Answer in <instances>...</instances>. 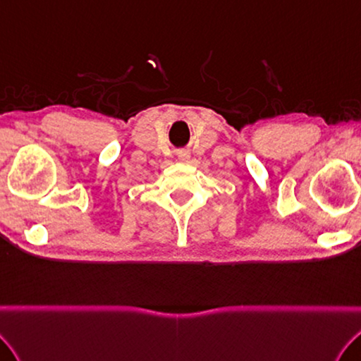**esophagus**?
Instances as JSON below:
<instances>
[{"label":"esophagus","mask_w":361,"mask_h":361,"mask_svg":"<svg viewBox=\"0 0 361 361\" xmlns=\"http://www.w3.org/2000/svg\"><path fill=\"white\" fill-rule=\"evenodd\" d=\"M188 157V152H180V159H187Z\"/></svg>","instance_id":"obj_1"}]
</instances>
